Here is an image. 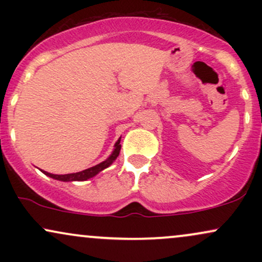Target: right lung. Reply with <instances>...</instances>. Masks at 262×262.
Wrapping results in <instances>:
<instances>
[{
    "instance_id": "right-lung-1",
    "label": "right lung",
    "mask_w": 262,
    "mask_h": 262,
    "mask_svg": "<svg viewBox=\"0 0 262 262\" xmlns=\"http://www.w3.org/2000/svg\"><path fill=\"white\" fill-rule=\"evenodd\" d=\"M119 143H121V138H119V139L116 141V144H114V149H113L112 154L108 156L104 161L95 165V166L90 167V169L82 170V171H80V172H75V173H66V175H54V173L47 172V171H43V173H45L47 176L52 177V179H54V180H59V181H62V182L86 181V180L92 179L93 176H96L97 173H100L102 170L107 169L108 166H111V165L113 164V161L118 158L119 151H121V144Z\"/></svg>"
}]
</instances>
